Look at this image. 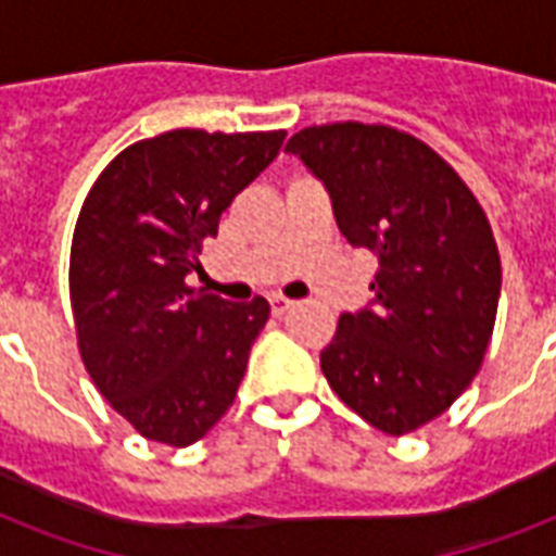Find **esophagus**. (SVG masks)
<instances>
[{
  "label": "esophagus",
  "mask_w": 556,
  "mask_h": 556,
  "mask_svg": "<svg viewBox=\"0 0 556 556\" xmlns=\"http://www.w3.org/2000/svg\"><path fill=\"white\" fill-rule=\"evenodd\" d=\"M291 305H294V303H291L288 296H282V294L270 296V312L277 314V317H279V314H286L288 308H291Z\"/></svg>",
  "instance_id": "34e87169"
}]
</instances>
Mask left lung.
<instances>
[{"mask_svg":"<svg viewBox=\"0 0 556 556\" xmlns=\"http://www.w3.org/2000/svg\"><path fill=\"white\" fill-rule=\"evenodd\" d=\"M286 150L326 185L349 244L380 265L369 308L340 314L323 375L364 421L406 435L482 369L502 288L491 222L439 152L392 126H305Z\"/></svg>","mask_w":556,"mask_h":556,"instance_id":"obj_1","label":"left lung"}]
</instances>
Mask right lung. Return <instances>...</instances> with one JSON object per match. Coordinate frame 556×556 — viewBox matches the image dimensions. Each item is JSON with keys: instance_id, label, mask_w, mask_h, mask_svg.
I'll return each mask as SVG.
<instances>
[{"instance_id": "right-lung-1", "label": "right lung", "mask_w": 556, "mask_h": 556, "mask_svg": "<svg viewBox=\"0 0 556 556\" xmlns=\"http://www.w3.org/2000/svg\"><path fill=\"white\" fill-rule=\"evenodd\" d=\"M282 141V129H173L126 147L83 201L68 262L77 346L143 439L187 447L233 404L270 305L227 303L187 277Z\"/></svg>"}]
</instances>
